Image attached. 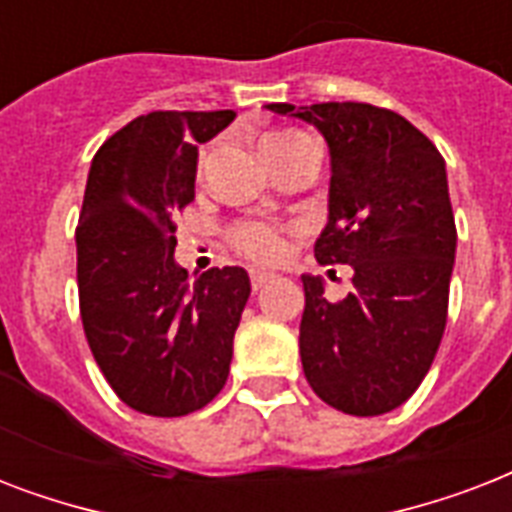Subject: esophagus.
Here are the masks:
<instances>
[{
	"label": "esophagus",
	"mask_w": 512,
	"mask_h": 512,
	"mask_svg": "<svg viewBox=\"0 0 512 512\" xmlns=\"http://www.w3.org/2000/svg\"><path fill=\"white\" fill-rule=\"evenodd\" d=\"M276 279V276H273V273H268V271H252L249 273V284H252V289H263L265 284H268V281H273Z\"/></svg>",
	"instance_id": "obj_1"
}]
</instances>
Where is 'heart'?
Returning a JSON list of instances; mask_svg holds the SVG:
<instances>
[{"mask_svg":"<svg viewBox=\"0 0 512 512\" xmlns=\"http://www.w3.org/2000/svg\"><path fill=\"white\" fill-rule=\"evenodd\" d=\"M297 140H305L303 132H271V135H265L260 140V151L268 159L279 148L297 143ZM204 162H207V151H201L199 156V172L204 170ZM228 241H231V247L239 255H244L252 263H276L287 252V233H284V228L273 223H263V220H241V223L231 225L228 228Z\"/></svg>","mask_w":512,"mask_h":512,"instance_id":"heart-1","label":"heart"}]
</instances>
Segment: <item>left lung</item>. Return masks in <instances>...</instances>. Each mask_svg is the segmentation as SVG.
<instances>
[{"mask_svg":"<svg viewBox=\"0 0 512 512\" xmlns=\"http://www.w3.org/2000/svg\"><path fill=\"white\" fill-rule=\"evenodd\" d=\"M265 108L327 138L329 223L313 249L321 265L353 268L345 300H327L319 276H303L305 380L345 414L390 412L420 388L446 329L457 228L444 156L388 108Z\"/></svg>","mask_w":512,"mask_h":512,"instance_id":"1","label":"left lung"}]
</instances>
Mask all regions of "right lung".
Masks as SVG:
<instances>
[{
    "label": "right lung",
    "instance_id": "obj_1",
    "mask_svg": "<svg viewBox=\"0 0 512 512\" xmlns=\"http://www.w3.org/2000/svg\"><path fill=\"white\" fill-rule=\"evenodd\" d=\"M233 111H151L92 159L76 225L84 337L114 393L135 412L183 417L223 390L249 297L244 268L188 284L175 263V212L193 201L196 143Z\"/></svg>",
    "mask_w": 512,
    "mask_h": 512
}]
</instances>
